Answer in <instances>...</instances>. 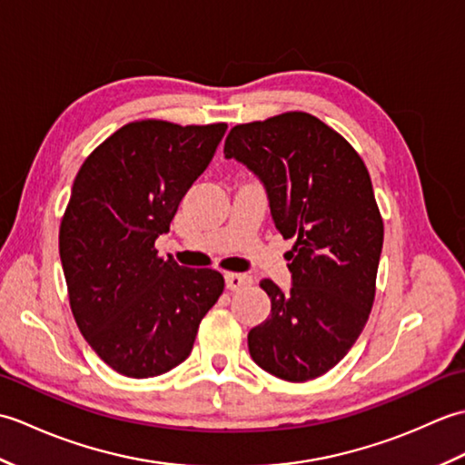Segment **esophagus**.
Wrapping results in <instances>:
<instances>
[{
	"instance_id": "obj_1",
	"label": "esophagus",
	"mask_w": 465,
	"mask_h": 465,
	"mask_svg": "<svg viewBox=\"0 0 465 465\" xmlns=\"http://www.w3.org/2000/svg\"><path fill=\"white\" fill-rule=\"evenodd\" d=\"M225 285L230 292H240L243 288H250L252 278L248 273H225Z\"/></svg>"
}]
</instances>
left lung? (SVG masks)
I'll use <instances>...</instances> for the list:
<instances>
[{
    "mask_svg": "<svg viewBox=\"0 0 465 465\" xmlns=\"http://www.w3.org/2000/svg\"><path fill=\"white\" fill-rule=\"evenodd\" d=\"M223 153L260 177L275 227L295 238L285 253L292 290L260 282L272 313L248 333L250 355L285 381L320 378L351 350L375 300L383 220L368 167L305 112L232 127Z\"/></svg>",
    "mask_w": 465,
    "mask_h": 465,
    "instance_id": "1",
    "label": "left lung"
}]
</instances>
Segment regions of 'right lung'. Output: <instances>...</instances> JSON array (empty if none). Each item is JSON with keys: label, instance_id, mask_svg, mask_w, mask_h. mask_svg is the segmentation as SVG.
<instances>
[{"label": "right lung", "instance_id": "add662e5", "mask_svg": "<svg viewBox=\"0 0 465 465\" xmlns=\"http://www.w3.org/2000/svg\"><path fill=\"white\" fill-rule=\"evenodd\" d=\"M227 124L137 120L85 157L59 225L69 308L117 373L153 378L190 355L223 275L157 255L182 197L212 162Z\"/></svg>", "mask_w": 465, "mask_h": 465}]
</instances>
